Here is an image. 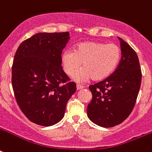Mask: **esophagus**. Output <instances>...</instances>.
Listing matches in <instances>:
<instances>
[{
	"mask_svg": "<svg viewBox=\"0 0 152 152\" xmlns=\"http://www.w3.org/2000/svg\"><path fill=\"white\" fill-rule=\"evenodd\" d=\"M83 88H84L83 86L80 85V84H77V85H76V89H77V90H81V89H83Z\"/></svg>",
	"mask_w": 152,
	"mask_h": 152,
	"instance_id": "34e87169",
	"label": "esophagus"
}]
</instances>
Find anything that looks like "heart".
Listing matches in <instances>:
<instances>
[{
  "instance_id": "heart-1",
  "label": "heart",
  "mask_w": 152,
  "mask_h": 152,
  "mask_svg": "<svg viewBox=\"0 0 152 152\" xmlns=\"http://www.w3.org/2000/svg\"><path fill=\"white\" fill-rule=\"evenodd\" d=\"M121 56V49L116 44L88 41L77 44L74 51H64L61 61L63 70L69 76L73 75L82 64L83 69L73 76L77 82L91 78L99 81L113 73L120 62Z\"/></svg>"
}]
</instances>
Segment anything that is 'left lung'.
<instances>
[{
	"label": "left lung",
	"instance_id": "8db88e82",
	"mask_svg": "<svg viewBox=\"0 0 152 152\" xmlns=\"http://www.w3.org/2000/svg\"><path fill=\"white\" fill-rule=\"evenodd\" d=\"M121 59L113 74L89 87L92 99L87 109L88 118L101 127L122 123L133 110L140 83L141 69L137 53L121 38Z\"/></svg>",
	"mask_w": 152,
	"mask_h": 152
}]
</instances>
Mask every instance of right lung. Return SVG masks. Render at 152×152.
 <instances>
[{
	"label": "right lung",
	"instance_id": "right-lung-1",
	"mask_svg": "<svg viewBox=\"0 0 152 152\" xmlns=\"http://www.w3.org/2000/svg\"><path fill=\"white\" fill-rule=\"evenodd\" d=\"M69 32L38 33L20 44L12 69V83L20 110L31 121L51 126L61 120L76 92L61 67Z\"/></svg>",
	"mask_w": 152,
	"mask_h": 152
}]
</instances>
